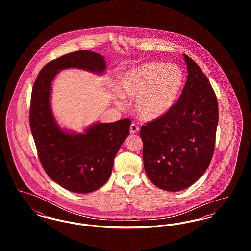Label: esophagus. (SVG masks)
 Instances as JSON below:
<instances>
[{"mask_svg": "<svg viewBox=\"0 0 251 251\" xmlns=\"http://www.w3.org/2000/svg\"><path fill=\"white\" fill-rule=\"evenodd\" d=\"M138 131H139V127L135 123H131V126H130L131 133H136Z\"/></svg>", "mask_w": 251, "mask_h": 251, "instance_id": "34e87169", "label": "esophagus"}]
</instances>
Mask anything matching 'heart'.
Masks as SVG:
<instances>
[{"label": "heart", "instance_id": "heart-1", "mask_svg": "<svg viewBox=\"0 0 251 251\" xmlns=\"http://www.w3.org/2000/svg\"><path fill=\"white\" fill-rule=\"evenodd\" d=\"M184 84L185 75L179 66L148 62L122 72L116 85L120 96L134 99L135 114L151 121L165 117L176 105Z\"/></svg>", "mask_w": 251, "mask_h": 251}]
</instances>
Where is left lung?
<instances>
[{
	"instance_id": "obj_1",
	"label": "left lung",
	"mask_w": 251,
	"mask_h": 251,
	"mask_svg": "<svg viewBox=\"0 0 251 251\" xmlns=\"http://www.w3.org/2000/svg\"><path fill=\"white\" fill-rule=\"evenodd\" d=\"M187 81L176 105L165 117L141 127L148 178L166 191L183 190L200 179L215 150L218 105L201 69L183 54Z\"/></svg>"
}]
</instances>
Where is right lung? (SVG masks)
<instances>
[{
    "instance_id": "1",
    "label": "right lung",
    "mask_w": 251,
    "mask_h": 251,
    "mask_svg": "<svg viewBox=\"0 0 251 251\" xmlns=\"http://www.w3.org/2000/svg\"><path fill=\"white\" fill-rule=\"evenodd\" d=\"M71 68L101 75L106 64L102 55L86 50L49 62L33 86L30 127L49 177L69 191L85 194L100 188L110 178L114 159L130 134L131 121L97 122L84 133L61 129L50 107L51 83L60 71Z\"/></svg>"
}]
</instances>
